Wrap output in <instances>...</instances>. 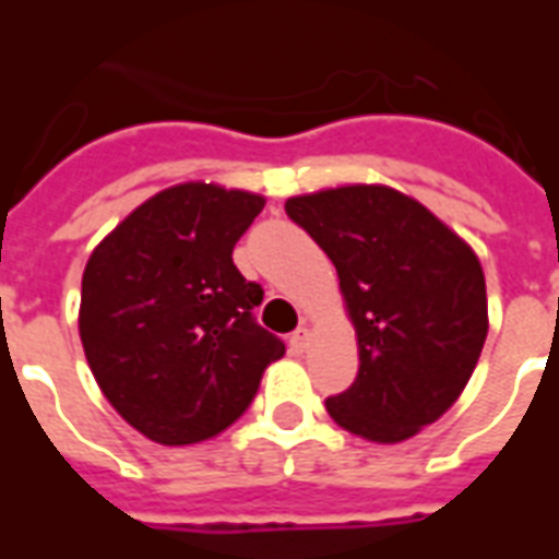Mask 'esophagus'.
<instances>
[{
  "instance_id": "1",
  "label": "esophagus",
  "mask_w": 559,
  "mask_h": 559,
  "mask_svg": "<svg viewBox=\"0 0 559 559\" xmlns=\"http://www.w3.org/2000/svg\"><path fill=\"white\" fill-rule=\"evenodd\" d=\"M308 341H311V329L308 326H299L296 329V332H293L290 335V347L296 353H302L305 347H308Z\"/></svg>"
}]
</instances>
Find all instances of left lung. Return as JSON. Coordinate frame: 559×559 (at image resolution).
Wrapping results in <instances>:
<instances>
[{"mask_svg":"<svg viewBox=\"0 0 559 559\" xmlns=\"http://www.w3.org/2000/svg\"><path fill=\"white\" fill-rule=\"evenodd\" d=\"M290 215L338 269L359 374L326 399L344 431L401 443L467 386L488 335L479 257L419 200L386 185L290 197Z\"/></svg>","mask_w":559,"mask_h":559,"instance_id":"obj_1","label":"left lung"}]
</instances>
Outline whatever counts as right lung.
Instances as JSON below:
<instances>
[{
	"label": "right lung",
	"instance_id": "obj_1",
	"mask_svg": "<svg viewBox=\"0 0 559 559\" xmlns=\"http://www.w3.org/2000/svg\"><path fill=\"white\" fill-rule=\"evenodd\" d=\"M266 200L206 182L148 197L92 251L80 341L104 399L160 445L215 437L239 419L284 341L254 320L263 287L233 248Z\"/></svg>",
	"mask_w": 559,
	"mask_h": 559
}]
</instances>
